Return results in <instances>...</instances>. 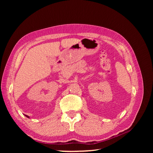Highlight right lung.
<instances>
[{"instance_id": "add662e5", "label": "right lung", "mask_w": 153, "mask_h": 153, "mask_svg": "<svg viewBox=\"0 0 153 153\" xmlns=\"http://www.w3.org/2000/svg\"><path fill=\"white\" fill-rule=\"evenodd\" d=\"M27 117H28V116H27Z\"/></svg>"}]
</instances>
